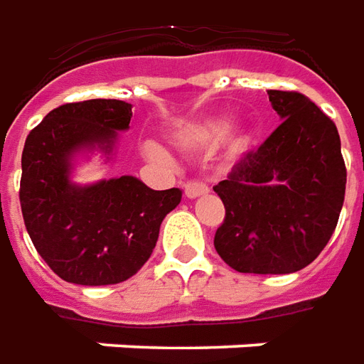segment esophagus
Returning a JSON list of instances; mask_svg holds the SVG:
<instances>
[{
	"mask_svg": "<svg viewBox=\"0 0 364 364\" xmlns=\"http://www.w3.org/2000/svg\"><path fill=\"white\" fill-rule=\"evenodd\" d=\"M210 192V188L202 184V182H188L186 186H184V194L190 200H196V198H200V196H205Z\"/></svg>",
	"mask_w": 364,
	"mask_h": 364,
	"instance_id": "obj_1",
	"label": "esophagus"
}]
</instances>
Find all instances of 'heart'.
I'll return each mask as SVG.
<instances>
[{"instance_id": "b5f03b06", "label": "heart", "mask_w": 364, "mask_h": 364, "mask_svg": "<svg viewBox=\"0 0 364 364\" xmlns=\"http://www.w3.org/2000/svg\"><path fill=\"white\" fill-rule=\"evenodd\" d=\"M172 139H174V145L182 153L188 154L215 151L221 143H225V149H228V154L231 159H237V156L247 153L252 141L251 133L247 129L239 127L231 131V121L223 115H213V117L192 121V123L178 129ZM141 151L149 161L159 162V164L170 162V154L159 143L146 141L141 146Z\"/></svg>"}]
</instances>
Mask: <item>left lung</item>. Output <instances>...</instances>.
Here are the masks:
<instances>
[{
    "label": "left lung",
    "mask_w": 364,
    "mask_h": 364,
    "mask_svg": "<svg viewBox=\"0 0 364 364\" xmlns=\"http://www.w3.org/2000/svg\"><path fill=\"white\" fill-rule=\"evenodd\" d=\"M282 123L213 188L225 205L215 251L237 272L290 274L331 239L347 170L335 123L298 92L269 90Z\"/></svg>",
    "instance_id": "1"
}]
</instances>
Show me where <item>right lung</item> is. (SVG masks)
Segmentation results:
<instances>
[{
	"mask_svg": "<svg viewBox=\"0 0 364 364\" xmlns=\"http://www.w3.org/2000/svg\"><path fill=\"white\" fill-rule=\"evenodd\" d=\"M131 104L87 100L56 107L33 129L21 156L23 219L38 255L58 277L82 286L123 282L153 252L162 219L182 198L180 188L153 190L135 176L78 184L80 159L115 154Z\"/></svg>",
	"mask_w": 364,
	"mask_h": 364,
	"instance_id": "add662e5",
	"label": "right lung"
}]
</instances>
